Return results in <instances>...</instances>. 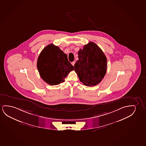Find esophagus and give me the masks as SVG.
Masks as SVG:
<instances>
[{
	"label": "esophagus",
	"mask_w": 146,
	"mask_h": 146,
	"mask_svg": "<svg viewBox=\"0 0 146 146\" xmlns=\"http://www.w3.org/2000/svg\"><path fill=\"white\" fill-rule=\"evenodd\" d=\"M75 61L72 62V63H71L72 65L73 66H74V64H75Z\"/></svg>",
	"instance_id": "34e87169"
}]
</instances>
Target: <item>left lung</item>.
<instances>
[{
  "mask_svg": "<svg viewBox=\"0 0 146 146\" xmlns=\"http://www.w3.org/2000/svg\"><path fill=\"white\" fill-rule=\"evenodd\" d=\"M78 60L74 65L75 71L79 80L86 86L100 83L107 70V59L97 44L89 42L78 51Z\"/></svg>",
  "mask_w": 146,
  "mask_h": 146,
  "instance_id": "8db88e82",
  "label": "left lung"
}]
</instances>
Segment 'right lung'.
Segmentation results:
<instances>
[{
    "label": "right lung",
    "instance_id": "right-lung-1",
    "mask_svg": "<svg viewBox=\"0 0 146 146\" xmlns=\"http://www.w3.org/2000/svg\"><path fill=\"white\" fill-rule=\"evenodd\" d=\"M37 68L41 78L50 85L63 82L74 66L68 60L67 55L59 47L50 44L40 52L37 61Z\"/></svg>",
    "mask_w": 146,
    "mask_h": 146
}]
</instances>
